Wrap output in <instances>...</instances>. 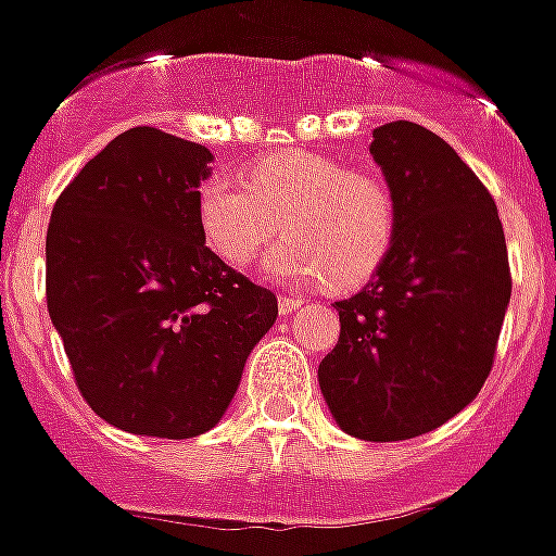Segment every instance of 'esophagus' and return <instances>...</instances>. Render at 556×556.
Masks as SVG:
<instances>
[{
	"label": "esophagus",
	"mask_w": 556,
	"mask_h": 556,
	"mask_svg": "<svg viewBox=\"0 0 556 556\" xmlns=\"http://www.w3.org/2000/svg\"><path fill=\"white\" fill-rule=\"evenodd\" d=\"M279 314H291V311H296L302 305V296H293V293H282V296H279Z\"/></svg>",
	"instance_id": "esophagus-1"
}]
</instances>
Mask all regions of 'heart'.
<instances>
[{
  "instance_id": "heart-1",
  "label": "heart",
  "mask_w": 556,
  "mask_h": 556,
  "mask_svg": "<svg viewBox=\"0 0 556 556\" xmlns=\"http://www.w3.org/2000/svg\"><path fill=\"white\" fill-rule=\"evenodd\" d=\"M200 231L225 265L245 268L286 231L268 270L349 291L371 279L400 228L394 185L374 168H345L314 151H277L248 182L211 176L197 193Z\"/></svg>"
}]
</instances>
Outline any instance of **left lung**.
I'll list each match as a JSON object with an SVG mask.
<instances>
[{
    "label": "left lung",
    "instance_id": "left-lung-1",
    "mask_svg": "<svg viewBox=\"0 0 556 556\" xmlns=\"http://www.w3.org/2000/svg\"><path fill=\"white\" fill-rule=\"evenodd\" d=\"M371 153L400 202L394 248L337 302L340 340L319 388L345 434H428L485 386L511 300L503 223L489 188L434 130L388 122Z\"/></svg>",
    "mask_w": 556,
    "mask_h": 556
}]
</instances>
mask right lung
<instances>
[{"instance_id": "1", "label": "right lung", "mask_w": 556, "mask_h": 556, "mask_svg": "<svg viewBox=\"0 0 556 556\" xmlns=\"http://www.w3.org/2000/svg\"><path fill=\"white\" fill-rule=\"evenodd\" d=\"M211 160L205 146L130 128L53 205L48 314L85 403L128 434L214 428L277 319L274 291L205 245L197 193Z\"/></svg>"}]
</instances>
